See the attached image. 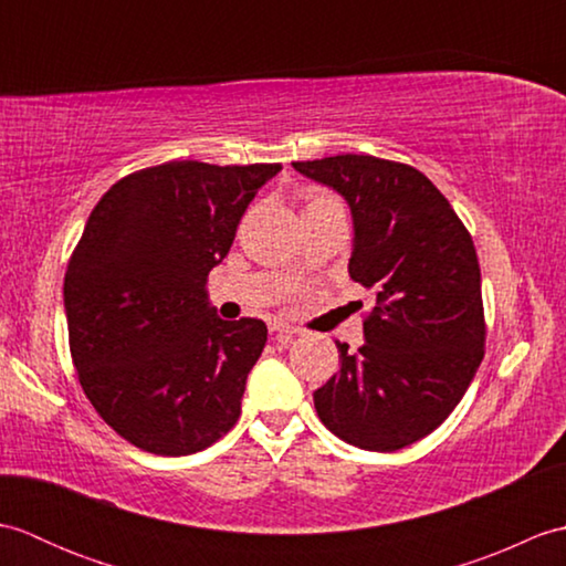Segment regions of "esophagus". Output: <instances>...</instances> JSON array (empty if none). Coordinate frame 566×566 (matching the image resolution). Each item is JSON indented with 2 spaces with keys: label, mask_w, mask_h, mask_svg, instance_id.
I'll return each mask as SVG.
<instances>
[{
  "label": "esophagus",
  "mask_w": 566,
  "mask_h": 566,
  "mask_svg": "<svg viewBox=\"0 0 566 566\" xmlns=\"http://www.w3.org/2000/svg\"><path fill=\"white\" fill-rule=\"evenodd\" d=\"M270 333L274 335L276 340H290L292 335H296V328L286 326V323H272V326H270Z\"/></svg>",
  "instance_id": "34e87169"
}]
</instances>
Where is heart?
<instances>
[{
	"label": "heart",
	"instance_id": "1",
	"mask_svg": "<svg viewBox=\"0 0 566 566\" xmlns=\"http://www.w3.org/2000/svg\"><path fill=\"white\" fill-rule=\"evenodd\" d=\"M333 203H340L338 199H335L333 195H328V191H321V189H308L304 195V213H311V211H318V209H326V207H333ZM302 274V270H294L292 276H298Z\"/></svg>",
	"mask_w": 566,
	"mask_h": 566
}]
</instances>
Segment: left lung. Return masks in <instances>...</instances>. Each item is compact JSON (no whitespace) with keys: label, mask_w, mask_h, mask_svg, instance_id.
<instances>
[{"label":"left lung","mask_w":566,"mask_h":566,"mask_svg":"<svg viewBox=\"0 0 566 566\" xmlns=\"http://www.w3.org/2000/svg\"><path fill=\"white\" fill-rule=\"evenodd\" d=\"M353 213L347 272L375 294L365 345L314 391L321 423L371 452L401 450L462 401L484 359V304L472 235L416 167L375 155L294 163Z\"/></svg>","instance_id":"obj_1"}]
</instances>
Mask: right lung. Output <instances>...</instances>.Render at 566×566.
Here are the masks:
<instances>
[{"instance_id": "add662e5", "label": "right lung", "mask_w": 566, "mask_h": 566, "mask_svg": "<svg viewBox=\"0 0 566 566\" xmlns=\"http://www.w3.org/2000/svg\"><path fill=\"white\" fill-rule=\"evenodd\" d=\"M280 170L172 160L92 209L63 286L70 355L90 403L136 448L191 454L235 426L268 326L216 316L207 282Z\"/></svg>"}]
</instances>
